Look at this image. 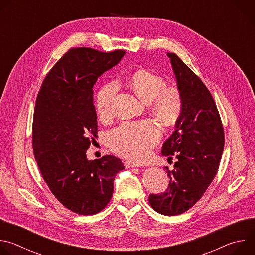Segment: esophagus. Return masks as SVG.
I'll list each match as a JSON object with an SVG mask.
<instances>
[{
    "label": "esophagus",
    "mask_w": 255,
    "mask_h": 255,
    "mask_svg": "<svg viewBox=\"0 0 255 255\" xmlns=\"http://www.w3.org/2000/svg\"><path fill=\"white\" fill-rule=\"evenodd\" d=\"M126 168H130V167H139V164L134 163V162H130V161H125L124 162Z\"/></svg>",
    "instance_id": "1"
}]
</instances>
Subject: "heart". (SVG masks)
Wrapping results in <instances>:
<instances>
[{
  "label": "heart",
  "mask_w": 255,
  "mask_h": 255,
  "mask_svg": "<svg viewBox=\"0 0 255 255\" xmlns=\"http://www.w3.org/2000/svg\"><path fill=\"white\" fill-rule=\"evenodd\" d=\"M128 85L144 102H150L155 118L165 125L177 121L183 110V97L175 87H166L164 79L147 69H139L130 76ZM119 86L115 81L106 83L96 97V108L100 118L112 113V104ZM161 137L159 128L150 121L124 122L107 135L110 148L117 154L134 161L147 156L150 148Z\"/></svg>",
  "instance_id": "obj_1"
}]
</instances>
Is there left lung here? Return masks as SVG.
Returning <instances> with one entry per match:
<instances>
[{"label": "left lung", "mask_w": 255, "mask_h": 255, "mask_svg": "<svg viewBox=\"0 0 255 255\" xmlns=\"http://www.w3.org/2000/svg\"><path fill=\"white\" fill-rule=\"evenodd\" d=\"M183 97V110L175 131L163 143V156H175L174 169L163 194L149 196L159 214L174 216L192 208L216 176L224 148V131L215 101L201 79L175 53L166 54Z\"/></svg>", "instance_id": "left-lung-1"}]
</instances>
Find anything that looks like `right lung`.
I'll return each instance as SVG.
<instances>
[{"label": "right lung", "instance_id": "right-lung-1", "mask_svg": "<svg viewBox=\"0 0 255 255\" xmlns=\"http://www.w3.org/2000/svg\"><path fill=\"white\" fill-rule=\"evenodd\" d=\"M125 51L69 49L51 68L36 99L32 144L35 160L54 197L80 215L101 212L110 202L121 159L105 155L89 160L97 137L93 87L115 66Z\"/></svg>", "mask_w": 255, "mask_h": 255}]
</instances>
